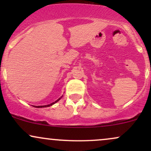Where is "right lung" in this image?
<instances>
[{"instance_id":"add662e5","label":"right lung","mask_w":151,"mask_h":151,"mask_svg":"<svg viewBox=\"0 0 151 151\" xmlns=\"http://www.w3.org/2000/svg\"><path fill=\"white\" fill-rule=\"evenodd\" d=\"M62 97V96H61V97H60V99H58V100H57V101H55V102H53V103H52V104H48V105H45V106H35V107H36V108H43V107H48V106H52V105H53L54 104H55V103H57V102H58L59 100L60 99H61Z\"/></svg>"}]
</instances>
